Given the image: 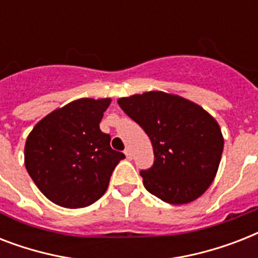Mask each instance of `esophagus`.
Here are the masks:
<instances>
[{
	"label": "esophagus",
	"instance_id": "esophagus-1",
	"mask_svg": "<svg viewBox=\"0 0 258 258\" xmlns=\"http://www.w3.org/2000/svg\"><path fill=\"white\" fill-rule=\"evenodd\" d=\"M124 154H125V158H127L128 161H131V159H133V153H131V150L125 149Z\"/></svg>",
	"mask_w": 258,
	"mask_h": 258
}]
</instances>
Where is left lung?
Here are the masks:
<instances>
[{
	"mask_svg": "<svg viewBox=\"0 0 258 258\" xmlns=\"http://www.w3.org/2000/svg\"><path fill=\"white\" fill-rule=\"evenodd\" d=\"M117 104L149 135L154 166L141 171L147 191L166 204H190L216 178L224 137L220 124L194 101L150 91L117 99Z\"/></svg>",
	"mask_w": 258,
	"mask_h": 258,
	"instance_id": "obj_1",
	"label": "left lung"
}]
</instances>
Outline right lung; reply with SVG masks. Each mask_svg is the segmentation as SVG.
I'll list each match as a JSON object with an SVG mask.
<instances>
[{"label": "right lung", "mask_w": 258, "mask_h": 258, "mask_svg": "<svg viewBox=\"0 0 258 258\" xmlns=\"http://www.w3.org/2000/svg\"><path fill=\"white\" fill-rule=\"evenodd\" d=\"M109 97H82L56 108L30 131L24 162L38 190L67 209L86 208L108 187L124 154L113 151L111 138L100 131Z\"/></svg>", "instance_id": "obj_1"}]
</instances>
